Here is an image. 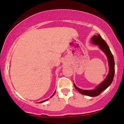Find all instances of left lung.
<instances>
[{"label": "left lung", "instance_id": "8db88e82", "mask_svg": "<svg viewBox=\"0 0 124 124\" xmlns=\"http://www.w3.org/2000/svg\"><path fill=\"white\" fill-rule=\"evenodd\" d=\"M91 42L93 44L96 45H98V46L103 52H104L108 58V65H109V72L106 78L103 81L101 84L99 85L94 90H82L78 88L74 84V87L76 90H77L81 94L86 95L94 97V96H98L101 94V93L106 90L112 82L115 75V61L113 59V56L112 52L109 50V47L104 40H103L100 34L94 35L92 37Z\"/></svg>", "mask_w": 124, "mask_h": 124}]
</instances>
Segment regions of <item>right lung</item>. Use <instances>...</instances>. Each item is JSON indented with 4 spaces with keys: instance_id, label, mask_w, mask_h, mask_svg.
I'll return each instance as SVG.
<instances>
[{
    "instance_id": "right-lung-1",
    "label": "right lung",
    "mask_w": 124,
    "mask_h": 124,
    "mask_svg": "<svg viewBox=\"0 0 124 124\" xmlns=\"http://www.w3.org/2000/svg\"><path fill=\"white\" fill-rule=\"evenodd\" d=\"M55 93H54V94H53V95H52L51 96V97H50V98H51V97H52V96H54V94H55ZM47 100H48V99L45 100V101H40V102H39V103H41L45 102V101H47Z\"/></svg>"
}]
</instances>
